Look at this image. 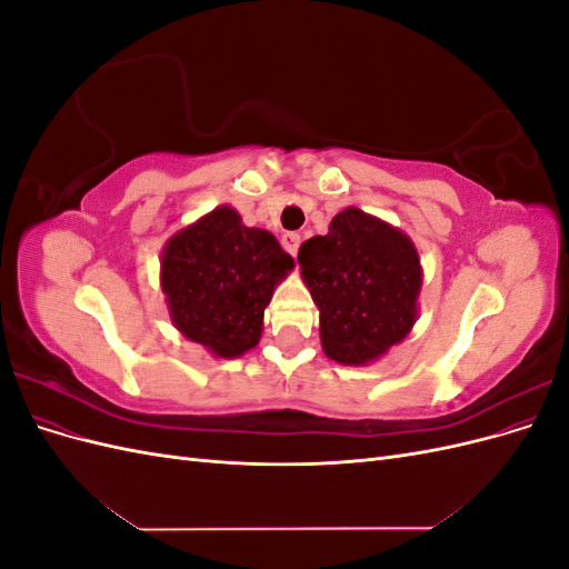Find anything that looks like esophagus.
<instances>
[{
	"label": "esophagus",
	"mask_w": 569,
	"mask_h": 569,
	"mask_svg": "<svg viewBox=\"0 0 569 569\" xmlns=\"http://www.w3.org/2000/svg\"><path fill=\"white\" fill-rule=\"evenodd\" d=\"M282 249L289 253V256H297L299 251V244H301V234L299 232H284L282 239H280Z\"/></svg>",
	"instance_id": "obj_1"
}]
</instances>
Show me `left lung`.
I'll list each match as a JSON object with an SVG mask.
<instances>
[{"instance_id": "left-lung-1", "label": "left lung", "mask_w": 569, "mask_h": 569, "mask_svg": "<svg viewBox=\"0 0 569 569\" xmlns=\"http://www.w3.org/2000/svg\"><path fill=\"white\" fill-rule=\"evenodd\" d=\"M299 266L320 308L322 349L337 363L380 358L416 322L420 258L410 239L382 220L341 211L330 232L301 244Z\"/></svg>"}]
</instances>
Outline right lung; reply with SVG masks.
I'll return each mask as SVG.
<instances>
[{
    "label": "right lung",
    "instance_id": "right-lung-1",
    "mask_svg": "<svg viewBox=\"0 0 569 569\" xmlns=\"http://www.w3.org/2000/svg\"><path fill=\"white\" fill-rule=\"evenodd\" d=\"M295 261L270 232L220 206L166 244L161 284L178 330L220 358L253 349L272 289Z\"/></svg>",
    "mask_w": 569,
    "mask_h": 569
}]
</instances>
